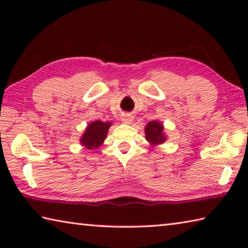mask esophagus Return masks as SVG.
<instances>
[{"instance_id": "1", "label": "esophagus", "mask_w": 248, "mask_h": 248, "mask_svg": "<svg viewBox=\"0 0 248 248\" xmlns=\"http://www.w3.org/2000/svg\"><path fill=\"white\" fill-rule=\"evenodd\" d=\"M121 121H123L124 124H131L133 121V117L131 115H124L121 117Z\"/></svg>"}]
</instances>
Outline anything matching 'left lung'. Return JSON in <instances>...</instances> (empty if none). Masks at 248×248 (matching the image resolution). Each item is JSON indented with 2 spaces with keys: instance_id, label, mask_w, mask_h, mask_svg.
<instances>
[{
  "instance_id": "8db88e82",
  "label": "left lung",
  "mask_w": 248,
  "mask_h": 248,
  "mask_svg": "<svg viewBox=\"0 0 248 248\" xmlns=\"http://www.w3.org/2000/svg\"><path fill=\"white\" fill-rule=\"evenodd\" d=\"M164 127L158 121H150L145 127V139L152 145H158L166 141V136L163 132Z\"/></svg>"
}]
</instances>
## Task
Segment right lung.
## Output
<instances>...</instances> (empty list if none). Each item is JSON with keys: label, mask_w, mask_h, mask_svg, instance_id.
<instances>
[{"label": "right lung", "mask_w": 248, "mask_h": 248, "mask_svg": "<svg viewBox=\"0 0 248 248\" xmlns=\"http://www.w3.org/2000/svg\"><path fill=\"white\" fill-rule=\"evenodd\" d=\"M111 123H103L100 120H96L91 123L85 129V132L81 137V144L85 146L89 150L97 149L99 145L104 143V140L106 139L107 132Z\"/></svg>", "instance_id": "obj_1"}]
</instances>
